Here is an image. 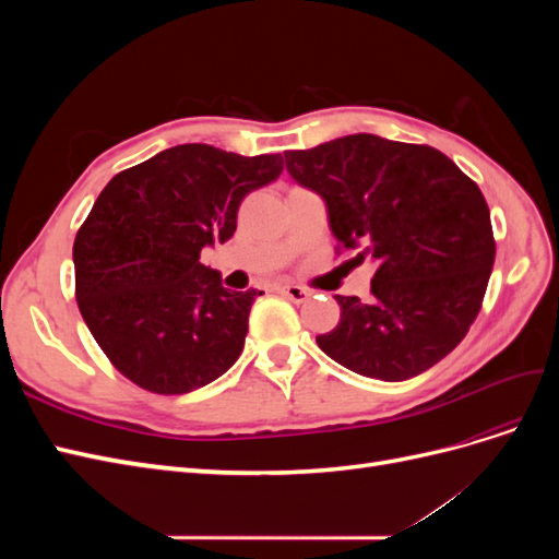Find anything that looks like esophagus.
<instances>
[{"label": "esophagus", "instance_id": "1", "mask_svg": "<svg viewBox=\"0 0 559 559\" xmlns=\"http://www.w3.org/2000/svg\"><path fill=\"white\" fill-rule=\"evenodd\" d=\"M282 294L289 298V300H294V302H306L310 298V292L302 289V286H296V284L282 286Z\"/></svg>", "mask_w": 559, "mask_h": 559}]
</instances>
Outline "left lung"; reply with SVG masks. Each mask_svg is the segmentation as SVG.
Listing matches in <instances>:
<instances>
[{"label": "left lung", "mask_w": 559, "mask_h": 559, "mask_svg": "<svg viewBox=\"0 0 559 559\" xmlns=\"http://www.w3.org/2000/svg\"><path fill=\"white\" fill-rule=\"evenodd\" d=\"M286 173L326 205L333 238L373 261V300L335 296L341 324L317 345L354 373L411 380L462 343L495 265L487 202L427 144L347 134L284 151Z\"/></svg>", "instance_id": "obj_1"}]
</instances>
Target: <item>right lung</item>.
Here are the masks:
<instances>
[{"mask_svg":"<svg viewBox=\"0 0 559 559\" xmlns=\"http://www.w3.org/2000/svg\"><path fill=\"white\" fill-rule=\"evenodd\" d=\"M280 173V154L179 144L118 173L97 195L74 240L76 302L128 380L186 394L238 361L263 292L226 289L200 251L228 242L245 195Z\"/></svg>","mask_w":559,"mask_h":559,"instance_id":"1","label":"right lung"}]
</instances>
